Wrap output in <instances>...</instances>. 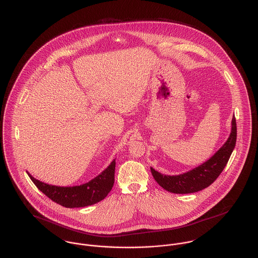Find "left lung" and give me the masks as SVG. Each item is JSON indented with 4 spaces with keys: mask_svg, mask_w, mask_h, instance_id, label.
I'll return each instance as SVG.
<instances>
[{
    "mask_svg": "<svg viewBox=\"0 0 258 258\" xmlns=\"http://www.w3.org/2000/svg\"><path fill=\"white\" fill-rule=\"evenodd\" d=\"M236 122L231 120V131L226 142L207 162L192 170L176 176L164 175L151 167V173L163 188L174 194H190L202 190L213 184L226 166L229 157L235 147Z\"/></svg>",
    "mask_w": 258,
    "mask_h": 258,
    "instance_id": "left-lung-1",
    "label": "left lung"
}]
</instances>
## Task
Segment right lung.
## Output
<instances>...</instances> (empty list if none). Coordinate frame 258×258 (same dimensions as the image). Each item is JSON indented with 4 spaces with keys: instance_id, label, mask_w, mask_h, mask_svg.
<instances>
[{
    "instance_id": "1",
    "label": "right lung",
    "mask_w": 258,
    "mask_h": 258,
    "mask_svg": "<svg viewBox=\"0 0 258 258\" xmlns=\"http://www.w3.org/2000/svg\"><path fill=\"white\" fill-rule=\"evenodd\" d=\"M115 164L114 159L110 165L97 177L88 183L74 186L45 184L35 179L29 172L27 173L37 188L51 201L64 208L74 209L91 206L105 199L114 184Z\"/></svg>"
}]
</instances>
